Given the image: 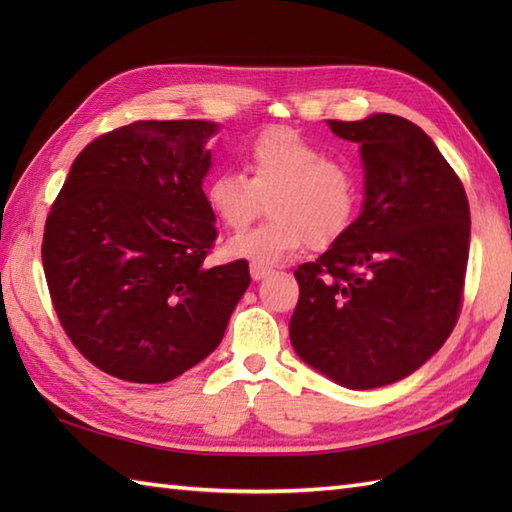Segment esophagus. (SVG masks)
I'll list each match as a JSON object with an SVG mask.
<instances>
[{
    "instance_id": "esophagus-1",
    "label": "esophagus",
    "mask_w": 512,
    "mask_h": 512,
    "mask_svg": "<svg viewBox=\"0 0 512 512\" xmlns=\"http://www.w3.org/2000/svg\"><path fill=\"white\" fill-rule=\"evenodd\" d=\"M270 273H273V268L270 266H264V264H250V277H253L255 281H259V279H264V277H268Z\"/></svg>"
}]
</instances>
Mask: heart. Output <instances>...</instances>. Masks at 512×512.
I'll list each match as a JSON object with an SVG mask.
<instances>
[{"label":"heart","instance_id":"b5f03b06","mask_svg":"<svg viewBox=\"0 0 512 512\" xmlns=\"http://www.w3.org/2000/svg\"><path fill=\"white\" fill-rule=\"evenodd\" d=\"M358 180L343 162L295 129L270 127L244 149V176L213 171L204 202L228 231H242L262 211L270 220L235 235L226 250L255 264H275L310 248H328L347 233L358 209Z\"/></svg>","mask_w":512,"mask_h":512}]
</instances>
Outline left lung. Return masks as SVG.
Here are the masks:
<instances>
[{
  "mask_svg": "<svg viewBox=\"0 0 512 512\" xmlns=\"http://www.w3.org/2000/svg\"><path fill=\"white\" fill-rule=\"evenodd\" d=\"M361 145L365 204L317 262L295 270V352L350 389L429 361L458 323L471 211L458 173L418 125L394 114L328 121Z\"/></svg>",
  "mask_w": 512,
  "mask_h": 512,
  "instance_id": "8db88e82",
  "label": "left lung"
}]
</instances>
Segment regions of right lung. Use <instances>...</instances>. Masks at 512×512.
<instances>
[{"instance_id":"obj_1","label":"right lung","mask_w":512,"mask_h":512,"mask_svg":"<svg viewBox=\"0 0 512 512\" xmlns=\"http://www.w3.org/2000/svg\"><path fill=\"white\" fill-rule=\"evenodd\" d=\"M209 121H136L85 147L41 244L54 312L101 372L156 385L220 345L248 262L204 266L217 239L202 180Z\"/></svg>"}]
</instances>
